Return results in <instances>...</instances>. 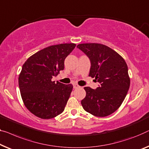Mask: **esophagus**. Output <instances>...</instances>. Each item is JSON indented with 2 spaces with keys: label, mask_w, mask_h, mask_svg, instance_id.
Listing matches in <instances>:
<instances>
[{
  "label": "esophagus",
  "mask_w": 149,
  "mask_h": 149,
  "mask_svg": "<svg viewBox=\"0 0 149 149\" xmlns=\"http://www.w3.org/2000/svg\"><path fill=\"white\" fill-rule=\"evenodd\" d=\"M73 86H74V89H77V88H79V86H78V85H77V84H73Z\"/></svg>",
  "instance_id": "1"
}]
</instances>
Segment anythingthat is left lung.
<instances>
[{"label": "left lung", "instance_id": "obj_1", "mask_svg": "<svg viewBox=\"0 0 149 149\" xmlns=\"http://www.w3.org/2000/svg\"><path fill=\"white\" fill-rule=\"evenodd\" d=\"M77 47L90 59L89 76L100 84L96 90L84 88L86 96L81 105L94 116L110 115L121 106L130 87L127 64L118 53L102 44L81 43Z\"/></svg>", "mask_w": 149, "mask_h": 149}]
</instances>
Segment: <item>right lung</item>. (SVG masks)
Returning <instances> with one entry per match:
<instances>
[{
  "instance_id": "1",
  "label": "right lung",
  "mask_w": 149,
  "mask_h": 149,
  "mask_svg": "<svg viewBox=\"0 0 149 149\" xmlns=\"http://www.w3.org/2000/svg\"><path fill=\"white\" fill-rule=\"evenodd\" d=\"M75 43L52 45L27 59L19 77L21 97L26 108L37 117L51 119L63 112L72 92V84L52 81L64 69V61Z\"/></svg>"
}]
</instances>
